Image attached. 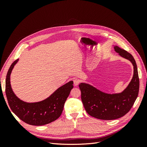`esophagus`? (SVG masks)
<instances>
[{
    "label": "esophagus",
    "mask_w": 147,
    "mask_h": 147,
    "mask_svg": "<svg viewBox=\"0 0 147 147\" xmlns=\"http://www.w3.org/2000/svg\"><path fill=\"white\" fill-rule=\"evenodd\" d=\"M80 83V80L77 78H74V86H77Z\"/></svg>",
    "instance_id": "obj_1"
}]
</instances>
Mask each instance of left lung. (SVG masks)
I'll list each match as a JSON object with an SVG mask.
<instances>
[{
  "label": "left lung",
  "mask_w": 147,
  "mask_h": 147,
  "mask_svg": "<svg viewBox=\"0 0 147 147\" xmlns=\"http://www.w3.org/2000/svg\"><path fill=\"white\" fill-rule=\"evenodd\" d=\"M118 55L132 63L134 74L130 83L124 90L118 93H107L91 84L82 82L79 84L81 98L86 112L97 119L112 120L125 115L130 110L139 94V78L136 61L127 51L113 45Z\"/></svg>",
  "instance_id": "8db88e82"
}]
</instances>
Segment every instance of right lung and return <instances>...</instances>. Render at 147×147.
Segmentation results:
<instances>
[{
    "label": "right lung",
    "instance_id": "obj_1",
    "mask_svg": "<svg viewBox=\"0 0 147 147\" xmlns=\"http://www.w3.org/2000/svg\"><path fill=\"white\" fill-rule=\"evenodd\" d=\"M15 61L6 77L5 93L8 103L12 112L26 123L34 126H42L58 118L63 112L65 102L74 88L73 81L60 86L45 99L36 102H27L21 100L13 92L11 86L10 75L18 62Z\"/></svg>",
    "mask_w": 147,
    "mask_h": 147
}]
</instances>
